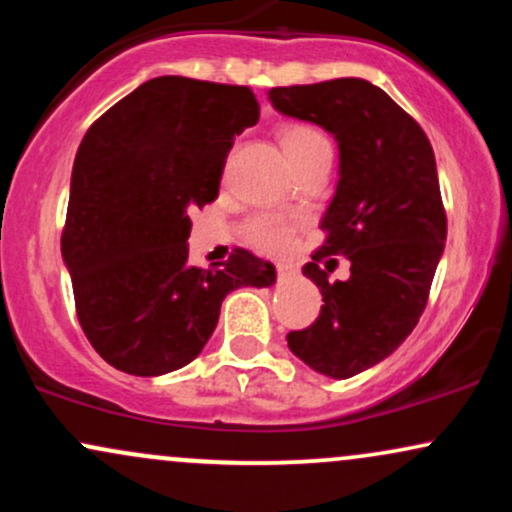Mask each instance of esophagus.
I'll list each match as a JSON object with an SVG mask.
<instances>
[{"instance_id":"1","label":"esophagus","mask_w":512,"mask_h":512,"mask_svg":"<svg viewBox=\"0 0 512 512\" xmlns=\"http://www.w3.org/2000/svg\"><path fill=\"white\" fill-rule=\"evenodd\" d=\"M276 272H279V279H291L293 276V269L289 267V264H279V269H276Z\"/></svg>"}]
</instances>
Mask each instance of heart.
I'll return each instance as SVG.
<instances>
[{"label": "heart", "mask_w": 512, "mask_h": 512, "mask_svg": "<svg viewBox=\"0 0 512 512\" xmlns=\"http://www.w3.org/2000/svg\"><path fill=\"white\" fill-rule=\"evenodd\" d=\"M281 146H284L286 156L291 163L298 158L308 156L310 151L320 149V146H330L325 134L317 132L315 127L308 125H289L281 129ZM293 231H296V219H284V216H262V219L250 223V240L260 250L281 252L289 248Z\"/></svg>", "instance_id": "1"}]
</instances>
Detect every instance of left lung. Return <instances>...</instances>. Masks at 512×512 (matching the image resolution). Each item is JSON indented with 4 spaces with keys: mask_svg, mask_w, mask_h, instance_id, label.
I'll use <instances>...</instances> for the list:
<instances>
[{
    "mask_svg": "<svg viewBox=\"0 0 512 512\" xmlns=\"http://www.w3.org/2000/svg\"><path fill=\"white\" fill-rule=\"evenodd\" d=\"M267 96L281 115L313 122L339 146L337 190L320 221L325 245L303 267L325 305L286 342L305 366L344 380L397 351L424 313L448 236L436 156L416 120L366 79L269 88ZM327 254L352 262L349 280L329 284L316 267Z\"/></svg>",
    "mask_w": 512,
    "mask_h": 512,
    "instance_id": "obj_1",
    "label": "left lung"
}]
</instances>
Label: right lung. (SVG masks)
<instances>
[{"label": "right lung", "instance_id": "1", "mask_svg": "<svg viewBox=\"0 0 512 512\" xmlns=\"http://www.w3.org/2000/svg\"><path fill=\"white\" fill-rule=\"evenodd\" d=\"M257 120L248 86L158 76L81 139L62 260L84 334L113 368L151 378L187 366L228 293L276 281L272 262L240 248L211 269L187 262V211L214 202L233 137Z\"/></svg>", "mask_w": 512, "mask_h": 512}]
</instances>
